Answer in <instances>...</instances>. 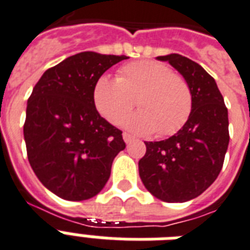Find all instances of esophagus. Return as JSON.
<instances>
[{
	"label": "esophagus",
	"mask_w": 250,
	"mask_h": 250,
	"mask_svg": "<svg viewBox=\"0 0 250 250\" xmlns=\"http://www.w3.org/2000/svg\"><path fill=\"white\" fill-rule=\"evenodd\" d=\"M123 140H125V144H128V143H131L132 140H133V137H132L129 133H127V132H123Z\"/></svg>",
	"instance_id": "1"
}]
</instances>
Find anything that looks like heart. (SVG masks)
Returning a JSON list of instances; mask_svg holds the SVG:
<instances>
[{
  "instance_id": "1",
  "label": "heart",
  "mask_w": 250,
  "mask_h": 250,
  "mask_svg": "<svg viewBox=\"0 0 250 250\" xmlns=\"http://www.w3.org/2000/svg\"><path fill=\"white\" fill-rule=\"evenodd\" d=\"M93 104L111 125H119L135 106L140 111L125 121L137 133L171 136L181 128L192 109L188 81L166 64L141 60L122 66L117 79L101 76L92 91Z\"/></svg>"
}]
</instances>
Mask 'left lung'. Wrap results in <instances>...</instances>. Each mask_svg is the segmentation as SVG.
Returning <instances> with one entry per match:
<instances>
[{
    "label": "left lung",
    "mask_w": 250,
    "mask_h": 250,
    "mask_svg": "<svg viewBox=\"0 0 250 250\" xmlns=\"http://www.w3.org/2000/svg\"><path fill=\"white\" fill-rule=\"evenodd\" d=\"M181 73L192 92L190 117L180 131L163 141L145 143L139 162L145 188L167 203L199 196L214 182L229 146V115L224 97L212 76L182 55L159 56Z\"/></svg>",
    "instance_id": "1"
}]
</instances>
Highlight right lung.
Masks as SVG:
<instances>
[{
  "mask_svg": "<svg viewBox=\"0 0 250 250\" xmlns=\"http://www.w3.org/2000/svg\"><path fill=\"white\" fill-rule=\"evenodd\" d=\"M127 59L86 51L47 69L28 99L24 140L30 167L65 200L97 195L125 147L122 131L96 110L92 91L107 69Z\"/></svg>",
  "mask_w": 250,
  "mask_h": 250,
  "instance_id": "1",
  "label": "right lung"
}]
</instances>
